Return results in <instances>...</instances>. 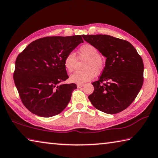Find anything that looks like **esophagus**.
<instances>
[{
  "instance_id": "obj_1",
  "label": "esophagus",
  "mask_w": 158,
  "mask_h": 158,
  "mask_svg": "<svg viewBox=\"0 0 158 158\" xmlns=\"http://www.w3.org/2000/svg\"><path fill=\"white\" fill-rule=\"evenodd\" d=\"M82 87H84V84H78V85H77V87H78V88H82Z\"/></svg>"
}]
</instances>
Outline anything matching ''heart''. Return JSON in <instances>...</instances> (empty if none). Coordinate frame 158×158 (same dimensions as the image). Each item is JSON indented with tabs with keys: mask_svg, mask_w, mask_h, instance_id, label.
<instances>
[{
	"mask_svg": "<svg viewBox=\"0 0 158 158\" xmlns=\"http://www.w3.org/2000/svg\"><path fill=\"white\" fill-rule=\"evenodd\" d=\"M78 59L85 61L82 63L83 70L77 71L70 76V80L76 83H84L94 78L95 73L100 75L105 67V61L100 55L96 47L90 44H85L78 50ZM77 58L75 53L69 52L64 58V66L68 72L75 69Z\"/></svg>",
	"mask_w": 158,
	"mask_h": 158,
	"instance_id": "b5f03b06",
	"label": "heart"
}]
</instances>
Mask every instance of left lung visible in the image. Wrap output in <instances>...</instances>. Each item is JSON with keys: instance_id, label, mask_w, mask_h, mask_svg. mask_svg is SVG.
<instances>
[{"instance_id": "obj_1", "label": "left lung", "mask_w": 158, "mask_h": 158, "mask_svg": "<svg viewBox=\"0 0 158 158\" xmlns=\"http://www.w3.org/2000/svg\"><path fill=\"white\" fill-rule=\"evenodd\" d=\"M82 37L106 58L99 79L92 82L94 91L89 96V100L95 108L106 114L123 111L135 99L143 85L141 56L127 40L102 34Z\"/></svg>"}]
</instances>
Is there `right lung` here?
I'll return each mask as SVG.
<instances>
[{
	"label": "right lung",
	"mask_w": 158,
	"mask_h": 158,
	"mask_svg": "<svg viewBox=\"0 0 158 158\" xmlns=\"http://www.w3.org/2000/svg\"><path fill=\"white\" fill-rule=\"evenodd\" d=\"M83 42L80 35L44 37L33 41L17 56L14 83L29 111L49 118L66 108L77 87L74 83L60 84L69 78L64 58Z\"/></svg>",
	"instance_id": "right-lung-1"
}]
</instances>
